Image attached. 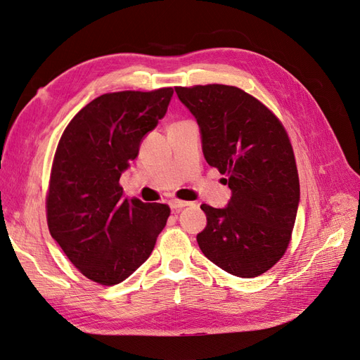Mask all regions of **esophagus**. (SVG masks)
I'll use <instances>...</instances> for the list:
<instances>
[{
  "mask_svg": "<svg viewBox=\"0 0 360 360\" xmlns=\"http://www.w3.org/2000/svg\"><path fill=\"white\" fill-rule=\"evenodd\" d=\"M192 202H189V201H183V200H171L169 201V205H171V209L174 210V212H180L183 207H188V205H191Z\"/></svg>",
  "mask_w": 360,
  "mask_h": 360,
  "instance_id": "esophagus-1",
  "label": "esophagus"
}]
</instances>
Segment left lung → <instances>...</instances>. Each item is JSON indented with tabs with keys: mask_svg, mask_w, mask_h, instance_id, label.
I'll return each instance as SVG.
<instances>
[{
	"mask_svg": "<svg viewBox=\"0 0 360 360\" xmlns=\"http://www.w3.org/2000/svg\"><path fill=\"white\" fill-rule=\"evenodd\" d=\"M197 118L204 158L225 174L233 195L225 209L202 204V254L234 276L263 275L284 257L300 198L296 158L281 120L233 85L176 86Z\"/></svg>",
	"mask_w": 360,
	"mask_h": 360,
	"instance_id": "left-lung-1",
	"label": "left lung"
}]
</instances>
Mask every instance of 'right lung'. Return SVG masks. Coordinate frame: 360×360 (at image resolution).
Returning a JSON list of instances; mask_svg holds the SVG:
<instances>
[{
  "mask_svg": "<svg viewBox=\"0 0 360 360\" xmlns=\"http://www.w3.org/2000/svg\"><path fill=\"white\" fill-rule=\"evenodd\" d=\"M172 93L163 86L102 94L58 141L46 193L49 233L70 263L101 285L132 275L167 225L169 205L124 198L120 176L165 115Z\"/></svg>",
  "mask_w": 360,
  "mask_h": 360,
  "instance_id": "add662e5",
  "label": "right lung"
}]
</instances>
